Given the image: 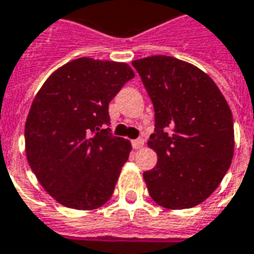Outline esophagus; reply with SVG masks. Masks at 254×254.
Masks as SVG:
<instances>
[{
	"label": "esophagus",
	"instance_id": "esophagus-1",
	"mask_svg": "<svg viewBox=\"0 0 254 254\" xmlns=\"http://www.w3.org/2000/svg\"><path fill=\"white\" fill-rule=\"evenodd\" d=\"M131 143H132V147H134V149H141V147L143 146L145 141H143L142 138H138V139H134Z\"/></svg>",
	"mask_w": 254,
	"mask_h": 254
}]
</instances>
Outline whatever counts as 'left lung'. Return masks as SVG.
<instances>
[{
    "mask_svg": "<svg viewBox=\"0 0 254 254\" xmlns=\"http://www.w3.org/2000/svg\"><path fill=\"white\" fill-rule=\"evenodd\" d=\"M154 108L147 146L157 164L143 172L154 202L168 209L201 204L220 185L234 154L233 113L215 82L170 56L132 61Z\"/></svg>",
    "mask_w": 254,
    "mask_h": 254,
    "instance_id": "obj_1",
    "label": "left lung"
}]
</instances>
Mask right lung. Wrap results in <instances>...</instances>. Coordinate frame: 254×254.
Instances as JSON below:
<instances>
[{
  "mask_svg": "<svg viewBox=\"0 0 254 254\" xmlns=\"http://www.w3.org/2000/svg\"><path fill=\"white\" fill-rule=\"evenodd\" d=\"M134 71L82 57L46 79L26 122V154L42 188L64 206L97 209L112 197L130 141L112 135L108 107Z\"/></svg>",
  "mask_w": 254,
  "mask_h": 254,
  "instance_id": "add662e5",
  "label": "right lung"
}]
</instances>
